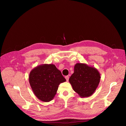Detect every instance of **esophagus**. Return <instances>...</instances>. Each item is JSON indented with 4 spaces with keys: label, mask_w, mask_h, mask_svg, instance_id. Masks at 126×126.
I'll use <instances>...</instances> for the list:
<instances>
[{
    "label": "esophagus",
    "mask_w": 126,
    "mask_h": 126,
    "mask_svg": "<svg viewBox=\"0 0 126 126\" xmlns=\"http://www.w3.org/2000/svg\"><path fill=\"white\" fill-rule=\"evenodd\" d=\"M65 78L66 81L68 82V80H69V76H66L65 77Z\"/></svg>",
    "instance_id": "esophagus-1"
}]
</instances>
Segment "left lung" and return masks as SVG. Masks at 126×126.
Instances as JSON below:
<instances>
[{
    "label": "left lung",
    "mask_w": 126,
    "mask_h": 126,
    "mask_svg": "<svg viewBox=\"0 0 126 126\" xmlns=\"http://www.w3.org/2000/svg\"><path fill=\"white\" fill-rule=\"evenodd\" d=\"M100 78V74L96 68L78 63L74 66V73L69 81L73 90L81 98H85L91 96L95 92Z\"/></svg>",
    "instance_id": "8db88e82"
}]
</instances>
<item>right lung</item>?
I'll return each mask as SVG.
<instances>
[{
	"instance_id": "obj_1",
	"label": "right lung",
	"mask_w": 126,
	"mask_h": 126,
	"mask_svg": "<svg viewBox=\"0 0 126 126\" xmlns=\"http://www.w3.org/2000/svg\"><path fill=\"white\" fill-rule=\"evenodd\" d=\"M66 81L61 71L52 64H44L35 67L29 75V82L34 95L45 102L53 99L59 84Z\"/></svg>"
}]
</instances>
